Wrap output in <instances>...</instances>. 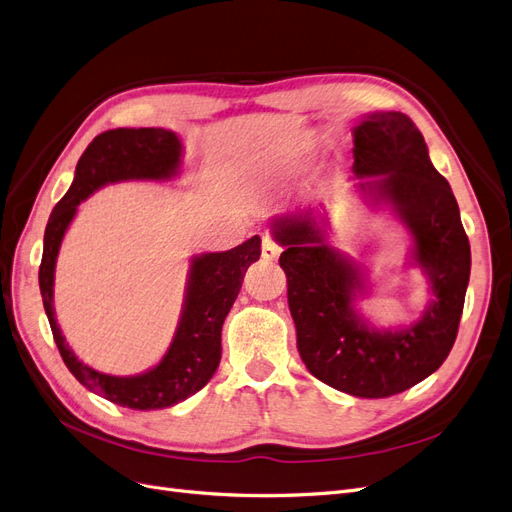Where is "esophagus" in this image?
<instances>
[{
    "label": "esophagus",
    "mask_w": 512,
    "mask_h": 512,
    "mask_svg": "<svg viewBox=\"0 0 512 512\" xmlns=\"http://www.w3.org/2000/svg\"><path fill=\"white\" fill-rule=\"evenodd\" d=\"M280 255V246L272 240V238H263V244H261V257L266 261H276Z\"/></svg>",
    "instance_id": "esophagus-1"
}]
</instances>
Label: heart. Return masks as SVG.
<instances>
[{"label": "heart", "instance_id": "heart-1", "mask_svg": "<svg viewBox=\"0 0 512 512\" xmlns=\"http://www.w3.org/2000/svg\"><path fill=\"white\" fill-rule=\"evenodd\" d=\"M304 166H306V162L304 160H297V162H289V164H285L282 166L280 170H276V175H274V181H291L293 177H297L301 170H304Z\"/></svg>", "mask_w": 512, "mask_h": 512}]
</instances>
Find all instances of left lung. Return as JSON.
<instances>
[{
	"label": "left lung",
	"instance_id": "8db88e82",
	"mask_svg": "<svg viewBox=\"0 0 512 512\" xmlns=\"http://www.w3.org/2000/svg\"><path fill=\"white\" fill-rule=\"evenodd\" d=\"M354 185L373 206L386 204L411 234V266L430 285V304L401 329H375L358 314L365 276L327 242L325 213L272 219L285 246L289 310L297 350L327 386L361 399L399 394L437 371L458 335L470 278V244L447 179L432 166L422 132L401 111H375L354 126Z\"/></svg>",
	"mask_w": 512,
	"mask_h": 512
}]
</instances>
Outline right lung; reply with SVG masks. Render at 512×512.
I'll use <instances>...</instances> for the list:
<instances>
[{
    "mask_svg": "<svg viewBox=\"0 0 512 512\" xmlns=\"http://www.w3.org/2000/svg\"><path fill=\"white\" fill-rule=\"evenodd\" d=\"M181 156L183 145L173 130L116 128L101 132L75 166L69 192L54 206L44 232L40 291L56 348L82 386L128 409L173 407L208 384L221 361L223 320L240 293L246 270L261 255V238L253 236L223 253L192 257L173 342L156 367L128 377L84 365L65 342L54 316L56 257L80 202L109 183L175 179L181 170Z\"/></svg>",
    "mask_w": 512,
    "mask_h": 512,
    "instance_id": "add662e5",
    "label": "right lung"
}]
</instances>
